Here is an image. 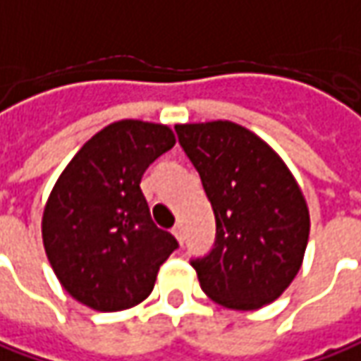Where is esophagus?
Returning a JSON list of instances; mask_svg holds the SVG:
<instances>
[{
  "label": "esophagus",
  "instance_id": "obj_1",
  "mask_svg": "<svg viewBox=\"0 0 361 361\" xmlns=\"http://www.w3.org/2000/svg\"><path fill=\"white\" fill-rule=\"evenodd\" d=\"M171 233H173V235H176V240H178V242L183 243V230H181V226H180V224H178V226H176V228H173V230H171Z\"/></svg>",
  "mask_w": 361,
  "mask_h": 361
}]
</instances>
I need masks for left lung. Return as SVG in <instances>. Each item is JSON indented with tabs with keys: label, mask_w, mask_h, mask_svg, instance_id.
Instances as JSON below:
<instances>
[{
	"label": "left lung",
	"mask_w": 361,
	"mask_h": 361,
	"mask_svg": "<svg viewBox=\"0 0 361 361\" xmlns=\"http://www.w3.org/2000/svg\"><path fill=\"white\" fill-rule=\"evenodd\" d=\"M216 216V243L192 259L207 298L259 310L288 290L304 262L310 212L290 168L254 131L233 121L176 126Z\"/></svg>",
	"instance_id": "left-lung-1"
}]
</instances>
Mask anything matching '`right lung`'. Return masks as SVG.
Wrapping results in <instances>:
<instances>
[{
	"label": "right lung",
	"mask_w": 361,
	"mask_h": 361,
	"mask_svg": "<svg viewBox=\"0 0 361 361\" xmlns=\"http://www.w3.org/2000/svg\"><path fill=\"white\" fill-rule=\"evenodd\" d=\"M176 145L164 123L121 119L81 145L47 197L42 238L63 290L97 312L143 302L178 247L152 221L142 176Z\"/></svg>",
	"instance_id": "1"
}]
</instances>
